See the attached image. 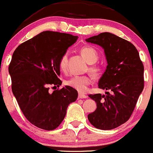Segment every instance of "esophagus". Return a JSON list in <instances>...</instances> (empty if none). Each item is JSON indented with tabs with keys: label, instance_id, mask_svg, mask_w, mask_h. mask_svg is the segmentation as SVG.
<instances>
[{
	"label": "esophagus",
	"instance_id": "34e87169",
	"mask_svg": "<svg viewBox=\"0 0 153 153\" xmlns=\"http://www.w3.org/2000/svg\"><path fill=\"white\" fill-rule=\"evenodd\" d=\"M87 98V96H85V94H82V93H79L78 98H81V99H82V98Z\"/></svg>",
	"mask_w": 153,
	"mask_h": 153
}]
</instances>
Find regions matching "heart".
<instances>
[{"label": "heart", "mask_w": 153, "mask_h": 153, "mask_svg": "<svg viewBox=\"0 0 153 153\" xmlns=\"http://www.w3.org/2000/svg\"><path fill=\"white\" fill-rule=\"evenodd\" d=\"M80 54L83 58L89 64H93L90 66L89 71L94 76H98L101 73V68L98 65H93L98 60V52L95 49L90 47H85L80 50ZM68 65V55L67 54L60 57L59 61V68L62 71H65L67 70ZM92 82L91 77L89 76H72L66 81V85L71 88H74L81 93H85L88 90V85Z\"/></svg>", "instance_id": "b5f03b06"}]
</instances>
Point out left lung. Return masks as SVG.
<instances>
[{
    "label": "left lung",
    "instance_id": "8db88e82",
    "mask_svg": "<svg viewBox=\"0 0 153 153\" xmlns=\"http://www.w3.org/2000/svg\"><path fill=\"white\" fill-rule=\"evenodd\" d=\"M85 41L104 50L107 66L98 88L110 91L89 95L97 108L88 118L96 128L114 129L126 123L135 108L144 89V65L134 45L114 34L101 33Z\"/></svg>",
    "mask_w": 153,
    "mask_h": 153
}]
</instances>
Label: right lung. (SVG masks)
I'll use <instances>...</instances> for the list:
<instances>
[{
    "instance_id": "right-lung-1",
    "label": "right lung",
    "mask_w": 153,
    "mask_h": 153,
    "mask_svg": "<svg viewBox=\"0 0 153 153\" xmlns=\"http://www.w3.org/2000/svg\"><path fill=\"white\" fill-rule=\"evenodd\" d=\"M77 39L44 31L18 46L13 53L9 66L12 93L25 117L39 128L58 127L68 105L76 100L78 93L68 85L52 93L49 87L61 85L59 61Z\"/></svg>"
}]
</instances>
